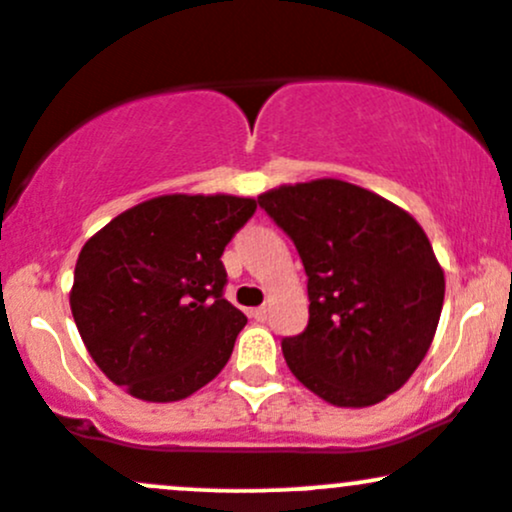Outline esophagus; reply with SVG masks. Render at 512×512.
<instances>
[{
    "instance_id": "34e87169",
    "label": "esophagus",
    "mask_w": 512,
    "mask_h": 512,
    "mask_svg": "<svg viewBox=\"0 0 512 512\" xmlns=\"http://www.w3.org/2000/svg\"><path fill=\"white\" fill-rule=\"evenodd\" d=\"M266 315H268V307H254V310H251V317H254V320H266Z\"/></svg>"
}]
</instances>
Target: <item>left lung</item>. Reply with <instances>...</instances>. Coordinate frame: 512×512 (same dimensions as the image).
I'll return each mask as SVG.
<instances>
[{"label": "left lung", "instance_id": "1", "mask_svg": "<svg viewBox=\"0 0 512 512\" xmlns=\"http://www.w3.org/2000/svg\"><path fill=\"white\" fill-rule=\"evenodd\" d=\"M258 205L293 239L307 273L310 322L280 344L293 376L337 408H368L403 388L444 302V268L425 229L339 178L280 185Z\"/></svg>", "mask_w": 512, "mask_h": 512}]
</instances>
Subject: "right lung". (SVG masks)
<instances>
[{
	"mask_svg": "<svg viewBox=\"0 0 512 512\" xmlns=\"http://www.w3.org/2000/svg\"><path fill=\"white\" fill-rule=\"evenodd\" d=\"M254 212V197L175 192L139 202L85 241L70 310L114 386L175 403L227 366L246 317L222 298V254Z\"/></svg>",
	"mask_w": 512,
	"mask_h": 512,
	"instance_id": "add662e5",
	"label": "right lung"
}]
</instances>
